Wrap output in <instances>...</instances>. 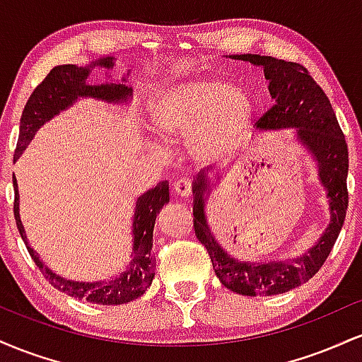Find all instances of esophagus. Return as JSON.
Instances as JSON below:
<instances>
[{
  "label": "esophagus",
  "instance_id": "esophagus-1",
  "mask_svg": "<svg viewBox=\"0 0 362 362\" xmlns=\"http://www.w3.org/2000/svg\"><path fill=\"white\" fill-rule=\"evenodd\" d=\"M190 190H192V182L189 178H180L173 184V194L178 195V197L185 199L190 195Z\"/></svg>",
  "mask_w": 362,
  "mask_h": 362
}]
</instances>
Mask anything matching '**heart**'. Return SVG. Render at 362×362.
<instances>
[{
	"label": "heart",
	"instance_id": "1",
	"mask_svg": "<svg viewBox=\"0 0 362 362\" xmlns=\"http://www.w3.org/2000/svg\"><path fill=\"white\" fill-rule=\"evenodd\" d=\"M255 105L248 91L214 78L168 83L149 103V122L165 141L187 136V149L202 167L233 155L250 131Z\"/></svg>",
	"mask_w": 362,
	"mask_h": 362
}]
</instances>
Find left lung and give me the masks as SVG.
I'll return each mask as SVG.
<instances>
[{
    "label": "left lung",
    "instance_id": "left-lung-1",
    "mask_svg": "<svg viewBox=\"0 0 362 362\" xmlns=\"http://www.w3.org/2000/svg\"><path fill=\"white\" fill-rule=\"evenodd\" d=\"M226 57L250 62L264 69L274 105L259 119L257 129L260 132L294 129V139L313 158L318 180L328 199L330 221L308 252L294 259L238 260L219 245L206 214L207 197L214 185L221 182L224 172H218L213 178L206 175L195 178L192 185L195 236L209 252L218 279L228 289L243 296H272L288 293L310 281L334 248L349 204L347 143L330 100L301 64L259 54H235Z\"/></svg>",
    "mask_w": 362,
    "mask_h": 362
}]
</instances>
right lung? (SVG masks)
<instances>
[{
	"mask_svg": "<svg viewBox=\"0 0 362 362\" xmlns=\"http://www.w3.org/2000/svg\"><path fill=\"white\" fill-rule=\"evenodd\" d=\"M115 64L114 56H105L91 61L88 66L62 64L51 69L45 80L34 90L25 105L22 119H20V134L15 149V160L22 156L30 141L35 138L37 131L45 122L68 110L80 98H95V100L114 103V105H127L132 97V88L127 85L126 78L120 81H105L91 85L88 76L91 69L102 68L112 69ZM129 76V73H127ZM15 189V221L18 226L20 236L27 245V250L40 269L42 276L56 289L62 291L68 296L85 300L95 305H124L134 301L151 286L156 271V259L153 257V230H155L156 216L170 202L168 182H160L155 189L139 195L136 201L134 216H132V252L129 255L126 271H122L114 279L98 281H74L66 279L49 269L44 264L34 248L28 245L25 228L20 219V194L18 184L13 173Z\"/></svg>",
	"mask_w": 362,
	"mask_h": 362,
	"instance_id": "add662e5",
	"label": "right lung"
}]
</instances>
